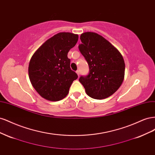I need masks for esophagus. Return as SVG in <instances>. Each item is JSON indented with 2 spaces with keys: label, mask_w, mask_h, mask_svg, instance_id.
<instances>
[{
  "label": "esophagus",
  "mask_w": 155,
  "mask_h": 155,
  "mask_svg": "<svg viewBox=\"0 0 155 155\" xmlns=\"http://www.w3.org/2000/svg\"><path fill=\"white\" fill-rule=\"evenodd\" d=\"M76 74H78V76H79V70H77V71H76Z\"/></svg>",
  "instance_id": "1"
}]
</instances>
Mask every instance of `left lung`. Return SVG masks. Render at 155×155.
I'll return each mask as SVG.
<instances>
[{
    "mask_svg": "<svg viewBox=\"0 0 155 155\" xmlns=\"http://www.w3.org/2000/svg\"><path fill=\"white\" fill-rule=\"evenodd\" d=\"M80 39L79 50L87 61L90 72L87 76H81L79 81L88 96L105 99L117 91L123 83V56L110 42L96 33H83Z\"/></svg>",
    "mask_w": 155,
    "mask_h": 155,
    "instance_id": "left-lung-1",
    "label": "left lung"
}]
</instances>
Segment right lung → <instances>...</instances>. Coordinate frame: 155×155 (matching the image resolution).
<instances>
[{
    "label": "right lung",
    "instance_id": "right-lung-1",
    "mask_svg": "<svg viewBox=\"0 0 155 155\" xmlns=\"http://www.w3.org/2000/svg\"><path fill=\"white\" fill-rule=\"evenodd\" d=\"M78 40V34L60 32L46 41L33 54L28 67L29 78L33 87L45 100H63L78 78L70 68V59L67 57Z\"/></svg>",
    "mask_w": 155,
    "mask_h": 155
}]
</instances>
